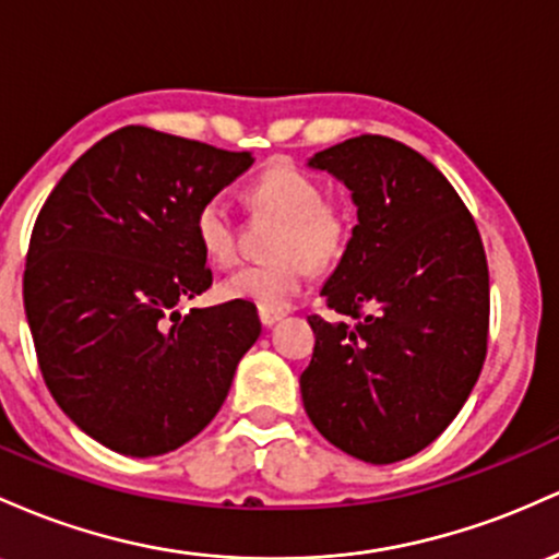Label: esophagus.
Segmentation results:
<instances>
[{"instance_id": "obj_1", "label": "esophagus", "mask_w": 559, "mask_h": 559, "mask_svg": "<svg viewBox=\"0 0 559 559\" xmlns=\"http://www.w3.org/2000/svg\"><path fill=\"white\" fill-rule=\"evenodd\" d=\"M285 317V311H272V309H259V319L263 328H274V324L280 322V319Z\"/></svg>"}]
</instances>
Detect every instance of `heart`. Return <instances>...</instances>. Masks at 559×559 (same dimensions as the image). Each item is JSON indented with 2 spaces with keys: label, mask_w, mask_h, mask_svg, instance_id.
<instances>
[{
  "label": "heart",
  "mask_w": 559,
  "mask_h": 559,
  "mask_svg": "<svg viewBox=\"0 0 559 559\" xmlns=\"http://www.w3.org/2000/svg\"><path fill=\"white\" fill-rule=\"evenodd\" d=\"M255 211L274 213L282 227L269 253L274 259L240 269L222 282V296L246 300L259 309L285 311L304 290L306 274L335 266L350 240V218L309 174L293 166H272L248 187ZM198 246L213 266L229 269L240 255V229L227 198L209 195L192 216Z\"/></svg>",
  "instance_id": "1"
}]
</instances>
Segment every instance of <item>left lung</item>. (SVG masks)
I'll use <instances>...</instances> for the list:
<instances>
[{
	"instance_id": "1",
	"label": "left lung",
	"mask_w": 559,
	"mask_h": 559,
	"mask_svg": "<svg viewBox=\"0 0 559 559\" xmlns=\"http://www.w3.org/2000/svg\"><path fill=\"white\" fill-rule=\"evenodd\" d=\"M309 166L335 174L359 224L322 296L337 322L317 335L300 396L346 454L391 465L430 447L460 415L488 350V263L473 213L404 142L361 134Z\"/></svg>"
}]
</instances>
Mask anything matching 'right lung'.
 Segmentation results:
<instances>
[{"instance_id":"right-lung-1","label":"right lung","mask_w":559,"mask_h":559,"mask_svg":"<svg viewBox=\"0 0 559 559\" xmlns=\"http://www.w3.org/2000/svg\"><path fill=\"white\" fill-rule=\"evenodd\" d=\"M253 155L123 127L92 144L44 200L23 304L49 393L103 447L158 456L195 438L261 335L246 300L177 304L213 285L192 216Z\"/></svg>"}]
</instances>
